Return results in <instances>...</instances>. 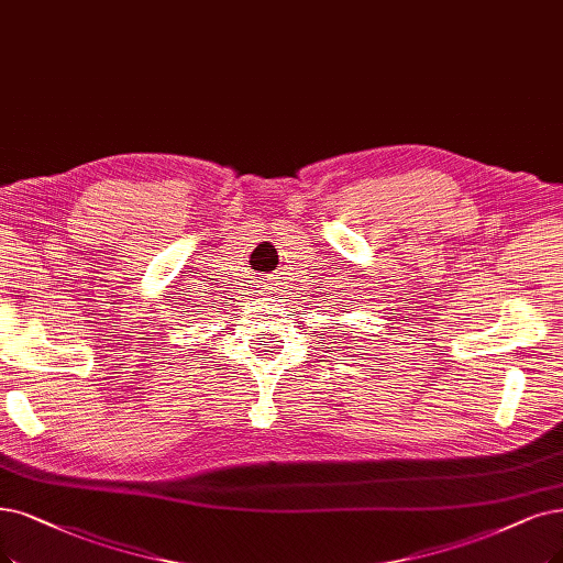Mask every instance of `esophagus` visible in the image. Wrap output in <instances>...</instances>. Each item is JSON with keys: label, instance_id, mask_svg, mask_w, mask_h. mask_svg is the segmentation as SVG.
Wrapping results in <instances>:
<instances>
[{"label": "esophagus", "instance_id": "obj_1", "mask_svg": "<svg viewBox=\"0 0 563 563\" xmlns=\"http://www.w3.org/2000/svg\"><path fill=\"white\" fill-rule=\"evenodd\" d=\"M255 283H257L255 287H260L257 292L264 295V297L268 295V289H274V287H271V285H274V278H271V276H260V280H255Z\"/></svg>", "mask_w": 563, "mask_h": 563}]
</instances>
